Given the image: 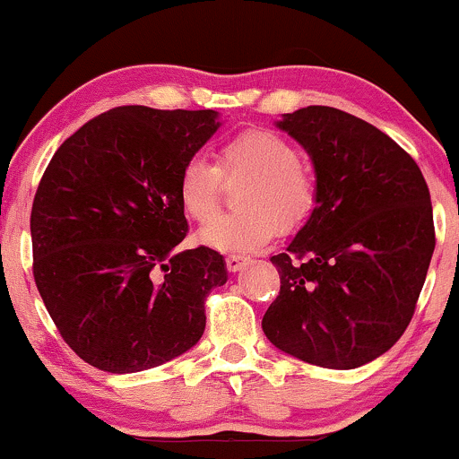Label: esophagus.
Segmentation results:
<instances>
[{
  "mask_svg": "<svg viewBox=\"0 0 459 459\" xmlns=\"http://www.w3.org/2000/svg\"><path fill=\"white\" fill-rule=\"evenodd\" d=\"M247 263H250V256H246V255H229V256H226V267H229V272L244 270Z\"/></svg>",
  "mask_w": 459,
  "mask_h": 459,
  "instance_id": "obj_1",
  "label": "esophagus"
}]
</instances>
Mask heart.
<instances>
[{"mask_svg":"<svg viewBox=\"0 0 459 459\" xmlns=\"http://www.w3.org/2000/svg\"><path fill=\"white\" fill-rule=\"evenodd\" d=\"M238 190L239 212L214 221L223 183ZM178 203L194 222L213 223L200 230L204 246L222 252L259 250L276 237L278 226L293 230L307 222L317 203L315 168L298 146L267 129L241 131L218 149L215 163L192 157L178 175Z\"/></svg>","mask_w":459,"mask_h":459,"instance_id":"obj_1","label":"heart"}]
</instances>
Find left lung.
Returning a JSON list of instances; mask_svg holds the SVG:
<instances>
[{
    "label": "left lung",
    "mask_w": 459,
    "mask_h": 459,
    "mask_svg": "<svg viewBox=\"0 0 459 459\" xmlns=\"http://www.w3.org/2000/svg\"><path fill=\"white\" fill-rule=\"evenodd\" d=\"M307 149L317 203L272 263L281 293L263 317L272 345L325 368H356L397 343L434 255L423 172L367 120L308 105L276 123Z\"/></svg>",
    "instance_id": "8db88e82"
}]
</instances>
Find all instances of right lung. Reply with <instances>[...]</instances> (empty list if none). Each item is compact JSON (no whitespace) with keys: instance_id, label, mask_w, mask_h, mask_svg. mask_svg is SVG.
<instances>
[{"instance_id":"right-lung-1","label":"right lung","mask_w":459,"mask_h":459,"mask_svg":"<svg viewBox=\"0 0 459 459\" xmlns=\"http://www.w3.org/2000/svg\"><path fill=\"white\" fill-rule=\"evenodd\" d=\"M218 127L213 109L123 105L51 157L31 204L34 281L88 365L144 371L203 336L204 299L229 276L212 247L177 250L187 235L178 175Z\"/></svg>"}]
</instances>
